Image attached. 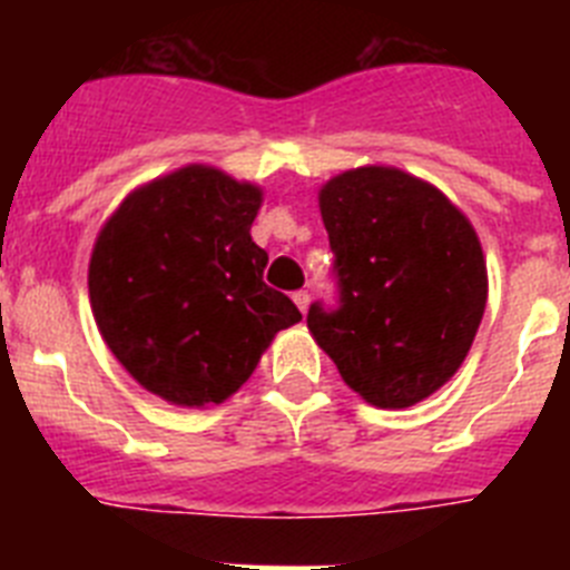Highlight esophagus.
I'll list each match as a JSON object with an SVG mask.
<instances>
[{
    "mask_svg": "<svg viewBox=\"0 0 570 570\" xmlns=\"http://www.w3.org/2000/svg\"><path fill=\"white\" fill-rule=\"evenodd\" d=\"M294 302H296V308L305 314V311H308V305H311V294H308V291H296Z\"/></svg>",
    "mask_w": 570,
    "mask_h": 570,
    "instance_id": "1",
    "label": "esophagus"
}]
</instances>
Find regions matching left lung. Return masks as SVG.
<instances>
[{
    "label": "left lung",
    "instance_id": "left-lung-1",
    "mask_svg": "<svg viewBox=\"0 0 570 570\" xmlns=\"http://www.w3.org/2000/svg\"><path fill=\"white\" fill-rule=\"evenodd\" d=\"M320 210L340 308L314 302L311 334L362 400L416 405L460 371L485 314L480 236L440 188L385 165L328 179Z\"/></svg>",
    "mask_w": 570,
    "mask_h": 570
}]
</instances>
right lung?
Masks as SVG:
<instances>
[{"mask_svg":"<svg viewBox=\"0 0 570 570\" xmlns=\"http://www.w3.org/2000/svg\"><path fill=\"white\" fill-rule=\"evenodd\" d=\"M262 190L208 165L136 188L94 242L99 334L145 391L188 407L236 394L299 308L262 282Z\"/></svg>","mask_w":570,"mask_h":570,"instance_id":"1","label":"right lung"}]
</instances>
